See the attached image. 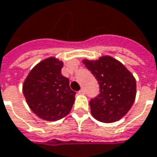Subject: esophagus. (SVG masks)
<instances>
[{
  "instance_id": "obj_1",
  "label": "esophagus",
  "mask_w": 157,
  "mask_h": 157,
  "mask_svg": "<svg viewBox=\"0 0 157 157\" xmlns=\"http://www.w3.org/2000/svg\"><path fill=\"white\" fill-rule=\"evenodd\" d=\"M78 94H85V89H84V88H82V89L78 92Z\"/></svg>"
}]
</instances>
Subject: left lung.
Returning <instances> with one entry per match:
<instances>
[{
    "label": "left lung",
    "mask_w": 157,
    "mask_h": 157,
    "mask_svg": "<svg viewBox=\"0 0 157 157\" xmlns=\"http://www.w3.org/2000/svg\"><path fill=\"white\" fill-rule=\"evenodd\" d=\"M82 62L100 84V94L89 102L93 117L103 123L122 119L136 98L137 85L133 75L112 56Z\"/></svg>",
    "instance_id": "1"
}]
</instances>
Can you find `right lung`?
Here are the masks:
<instances>
[{
	"instance_id": "1",
	"label": "right lung",
	"mask_w": 157,
	"mask_h": 157,
	"mask_svg": "<svg viewBox=\"0 0 157 157\" xmlns=\"http://www.w3.org/2000/svg\"><path fill=\"white\" fill-rule=\"evenodd\" d=\"M63 63L49 57L36 65L25 78L23 94L25 101L38 118L56 121L69 114L75 92L70 81L61 73Z\"/></svg>"
}]
</instances>
